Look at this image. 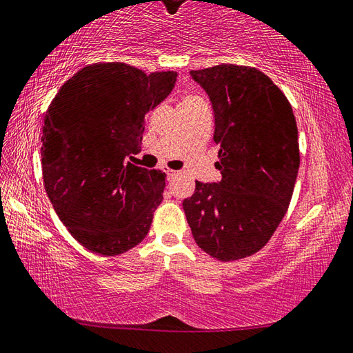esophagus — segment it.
Returning a JSON list of instances; mask_svg holds the SVG:
<instances>
[{
    "label": "esophagus",
    "mask_w": 353,
    "mask_h": 353,
    "mask_svg": "<svg viewBox=\"0 0 353 353\" xmlns=\"http://www.w3.org/2000/svg\"><path fill=\"white\" fill-rule=\"evenodd\" d=\"M165 173H167V176H169V178H173V176L178 175V172L176 170H172V169H167Z\"/></svg>",
    "instance_id": "34e87169"
}]
</instances>
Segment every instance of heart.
Here are the masks:
<instances>
[{
    "mask_svg": "<svg viewBox=\"0 0 353 353\" xmlns=\"http://www.w3.org/2000/svg\"><path fill=\"white\" fill-rule=\"evenodd\" d=\"M199 102H201V99L196 94H186L183 97L181 105H190V103H199Z\"/></svg>",
    "mask_w": 353,
    "mask_h": 353,
    "instance_id": "heart-1",
    "label": "heart"
}]
</instances>
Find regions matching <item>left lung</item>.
I'll return each mask as SVG.
<instances>
[{
    "label": "left lung",
    "instance_id": "left-lung-1",
    "mask_svg": "<svg viewBox=\"0 0 353 353\" xmlns=\"http://www.w3.org/2000/svg\"><path fill=\"white\" fill-rule=\"evenodd\" d=\"M190 76L211 99L221 180L195 181L183 209L203 251L239 261L268 243L292 200L299 169L293 108L256 68L223 63Z\"/></svg>",
    "mask_w": 353,
    "mask_h": 353
}]
</instances>
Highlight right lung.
I'll use <instances>...</instances> for the list:
<instances>
[{
    "instance_id": "obj_1",
    "label": "right lung",
    "mask_w": 353,
    "mask_h": 353,
    "mask_svg": "<svg viewBox=\"0 0 353 353\" xmlns=\"http://www.w3.org/2000/svg\"><path fill=\"white\" fill-rule=\"evenodd\" d=\"M176 76L92 63L66 80L46 110L43 183L61 223L86 250L117 256L148 234L165 173L125 158L139 152L145 114L170 94Z\"/></svg>"
}]
</instances>
